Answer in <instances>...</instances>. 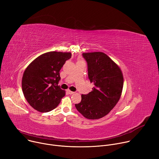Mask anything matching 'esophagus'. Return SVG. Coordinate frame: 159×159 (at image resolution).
<instances>
[{
    "label": "esophagus",
    "mask_w": 159,
    "mask_h": 159,
    "mask_svg": "<svg viewBox=\"0 0 159 159\" xmlns=\"http://www.w3.org/2000/svg\"><path fill=\"white\" fill-rule=\"evenodd\" d=\"M67 92H68V94H73L74 93V92L71 91H70V90H68V91H67Z\"/></svg>",
    "instance_id": "esophagus-1"
}]
</instances>
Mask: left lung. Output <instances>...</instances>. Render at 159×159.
Returning <instances> with one entry per match:
<instances>
[{"instance_id":"obj_1","label":"left lung","mask_w":159,"mask_h":159,"mask_svg":"<svg viewBox=\"0 0 159 159\" xmlns=\"http://www.w3.org/2000/svg\"><path fill=\"white\" fill-rule=\"evenodd\" d=\"M88 63V77L94 87L88 94H82L77 110L88 119L105 117L119 101L124 85L120 67L102 52H84Z\"/></svg>"}]
</instances>
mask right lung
<instances>
[{
    "mask_svg": "<svg viewBox=\"0 0 159 159\" xmlns=\"http://www.w3.org/2000/svg\"><path fill=\"white\" fill-rule=\"evenodd\" d=\"M71 52L51 51L41 54L25 69L22 78V90L29 105L40 112L54 109L65 95L57 85L60 71Z\"/></svg>",
    "mask_w": 159,
    "mask_h": 159,
    "instance_id": "1",
    "label": "right lung"
}]
</instances>
